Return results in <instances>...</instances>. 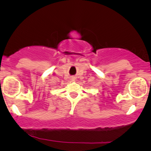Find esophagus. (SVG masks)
<instances>
[{"label":"esophagus","instance_id":"34e87169","mask_svg":"<svg viewBox=\"0 0 151 151\" xmlns=\"http://www.w3.org/2000/svg\"><path fill=\"white\" fill-rule=\"evenodd\" d=\"M72 79H73V80H74V79H75V78H72Z\"/></svg>","mask_w":151,"mask_h":151}]
</instances>
